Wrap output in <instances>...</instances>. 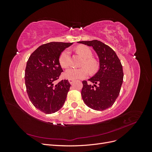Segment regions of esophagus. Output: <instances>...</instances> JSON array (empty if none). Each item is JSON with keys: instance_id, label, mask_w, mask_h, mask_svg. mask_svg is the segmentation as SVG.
<instances>
[{"instance_id": "esophagus-1", "label": "esophagus", "mask_w": 152, "mask_h": 152, "mask_svg": "<svg viewBox=\"0 0 152 152\" xmlns=\"http://www.w3.org/2000/svg\"><path fill=\"white\" fill-rule=\"evenodd\" d=\"M68 81H69V82H70V84H72L73 83V82H74V80L72 79H68Z\"/></svg>"}]
</instances>
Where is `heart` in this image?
<instances>
[{"label":"heart","mask_w":152,"mask_h":152,"mask_svg":"<svg viewBox=\"0 0 152 152\" xmlns=\"http://www.w3.org/2000/svg\"><path fill=\"white\" fill-rule=\"evenodd\" d=\"M76 51L83 56L85 59L82 66H86L91 72H94L98 68V62L93 58V53L89 48L86 45H80L76 48ZM59 62L63 68L68 67L70 64V51L69 49H65L60 54ZM86 67L80 68H70L65 72V77L69 79L77 80L86 77L89 74V71Z\"/></svg>","instance_id":"heart-1"}]
</instances>
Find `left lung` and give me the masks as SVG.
I'll list each match as a JSON object with an SVG mask.
<instances>
[{
    "label": "left lung",
    "instance_id": "1",
    "mask_svg": "<svg viewBox=\"0 0 152 152\" xmlns=\"http://www.w3.org/2000/svg\"><path fill=\"white\" fill-rule=\"evenodd\" d=\"M93 47L99 60V69L89 79L91 85L82 81V98L87 106L92 109L102 111L111 107L120 93L124 73L121 62L115 52L101 41L78 42Z\"/></svg>",
    "mask_w": 152,
    "mask_h": 152
}]
</instances>
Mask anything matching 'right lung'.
Listing matches in <instances>:
<instances>
[{
    "mask_svg": "<svg viewBox=\"0 0 152 152\" xmlns=\"http://www.w3.org/2000/svg\"><path fill=\"white\" fill-rule=\"evenodd\" d=\"M73 43L52 42L40 45L29 57L25 73L26 92L34 107L46 114L58 111L66 98L70 84L57 80L62 70L59 58Z\"/></svg>",
    "mask_w": 152,
    "mask_h": 152,
    "instance_id": "add662e5",
    "label": "right lung"
}]
</instances>
